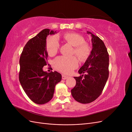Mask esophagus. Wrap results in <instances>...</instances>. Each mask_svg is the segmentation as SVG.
<instances>
[{"instance_id":"34e87169","label":"esophagus","mask_w":132,"mask_h":132,"mask_svg":"<svg viewBox=\"0 0 132 132\" xmlns=\"http://www.w3.org/2000/svg\"><path fill=\"white\" fill-rule=\"evenodd\" d=\"M68 78V76H66V75H62V79H63V80H65V79H67Z\"/></svg>"}]
</instances>
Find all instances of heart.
Listing matches in <instances>:
<instances>
[{
	"mask_svg": "<svg viewBox=\"0 0 132 132\" xmlns=\"http://www.w3.org/2000/svg\"><path fill=\"white\" fill-rule=\"evenodd\" d=\"M64 38L67 42L74 46L73 53L81 61L86 59L91 53V48L88 44L85 42V39L81 35L77 33H67ZM59 41L57 36L48 37L46 42L47 52L50 55H53L58 51ZM55 68L64 73H70L78 65V62L75 57H58L53 62Z\"/></svg>",
	"mask_w": 132,
	"mask_h": 132,
	"instance_id": "heart-1",
	"label": "heart"
}]
</instances>
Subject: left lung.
Masks as SVG:
<instances>
[{"label": "left lung", "instance_id": "1", "mask_svg": "<svg viewBox=\"0 0 132 132\" xmlns=\"http://www.w3.org/2000/svg\"><path fill=\"white\" fill-rule=\"evenodd\" d=\"M92 48L91 54L78 72L81 75L74 77L76 85L71 90L76 101L89 103L98 97L109 78V55L104 43L98 36L90 32Z\"/></svg>", "mask_w": 132, "mask_h": 132}]
</instances>
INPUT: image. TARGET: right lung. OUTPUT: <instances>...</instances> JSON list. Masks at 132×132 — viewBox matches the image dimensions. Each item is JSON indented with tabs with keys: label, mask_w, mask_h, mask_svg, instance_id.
Listing matches in <instances>:
<instances>
[{
	"label": "right lung",
	"mask_w": 132,
	"mask_h": 132,
	"mask_svg": "<svg viewBox=\"0 0 132 132\" xmlns=\"http://www.w3.org/2000/svg\"><path fill=\"white\" fill-rule=\"evenodd\" d=\"M56 31L46 29L27 42L20 58L19 81L31 101L42 105L53 98L55 86L61 81L62 75L54 71L43 70L48 64L46 38Z\"/></svg>",
	"instance_id": "right-lung-1"
}]
</instances>
